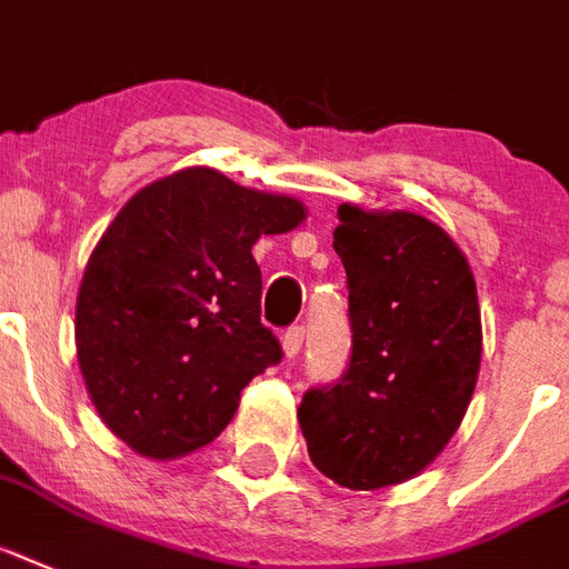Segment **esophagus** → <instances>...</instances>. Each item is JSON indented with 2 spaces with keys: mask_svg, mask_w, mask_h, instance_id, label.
Here are the masks:
<instances>
[{
  "mask_svg": "<svg viewBox=\"0 0 569 569\" xmlns=\"http://www.w3.org/2000/svg\"><path fill=\"white\" fill-rule=\"evenodd\" d=\"M302 342H305V328L302 326H290L288 331L281 335V349H284V355H288V358H296V355H299Z\"/></svg>",
  "mask_w": 569,
  "mask_h": 569,
  "instance_id": "1",
  "label": "esophagus"
}]
</instances>
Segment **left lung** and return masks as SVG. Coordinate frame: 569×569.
I'll return each instance as SVG.
<instances>
[{"mask_svg":"<svg viewBox=\"0 0 569 569\" xmlns=\"http://www.w3.org/2000/svg\"><path fill=\"white\" fill-rule=\"evenodd\" d=\"M337 214L351 358L337 383L305 392L299 425L328 480L375 491L425 471L457 433L480 375V302L433 220L349 203Z\"/></svg>","mask_w":569,"mask_h":569,"instance_id":"1","label":"left lung"}]
</instances>
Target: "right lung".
<instances>
[{
	"label": "right lung",
	"instance_id": "right-lung-1",
	"mask_svg": "<svg viewBox=\"0 0 569 569\" xmlns=\"http://www.w3.org/2000/svg\"><path fill=\"white\" fill-rule=\"evenodd\" d=\"M305 220L293 197L186 168L136 191L83 270L74 346L98 416L136 453L214 442L241 389L281 360L252 243Z\"/></svg>",
	"mask_w": 569,
	"mask_h": 569
}]
</instances>
